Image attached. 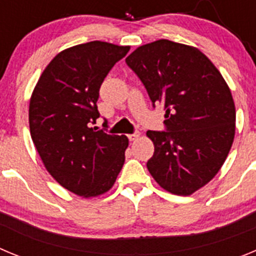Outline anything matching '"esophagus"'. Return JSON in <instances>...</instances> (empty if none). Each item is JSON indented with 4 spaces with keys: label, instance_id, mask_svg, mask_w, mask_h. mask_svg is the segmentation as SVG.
<instances>
[{
    "label": "esophagus",
    "instance_id": "obj_1",
    "mask_svg": "<svg viewBox=\"0 0 256 256\" xmlns=\"http://www.w3.org/2000/svg\"><path fill=\"white\" fill-rule=\"evenodd\" d=\"M140 136V134L139 132H134V134H128V138L130 142H135V140H138V138Z\"/></svg>",
    "mask_w": 256,
    "mask_h": 256
}]
</instances>
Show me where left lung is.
I'll return each instance as SVG.
<instances>
[{
  "label": "left lung",
  "instance_id": "left-lung-1",
  "mask_svg": "<svg viewBox=\"0 0 256 256\" xmlns=\"http://www.w3.org/2000/svg\"><path fill=\"white\" fill-rule=\"evenodd\" d=\"M150 100L166 111L167 131H146L154 154L146 163L156 184L188 196L224 163L236 130L231 89L213 62L192 46L160 39L126 57Z\"/></svg>",
  "mask_w": 256,
  "mask_h": 256
}]
</instances>
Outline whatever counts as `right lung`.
Wrapping results in <instances>:
<instances>
[{
	"label": "right lung",
	"mask_w": 256,
	"mask_h": 256,
	"mask_svg": "<svg viewBox=\"0 0 256 256\" xmlns=\"http://www.w3.org/2000/svg\"><path fill=\"white\" fill-rule=\"evenodd\" d=\"M130 47L94 42L61 50L47 65L29 102V128L46 170L82 198L104 194L116 182L128 139L90 128L100 117V88Z\"/></svg>",
	"instance_id": "1"
}]
</instances>
